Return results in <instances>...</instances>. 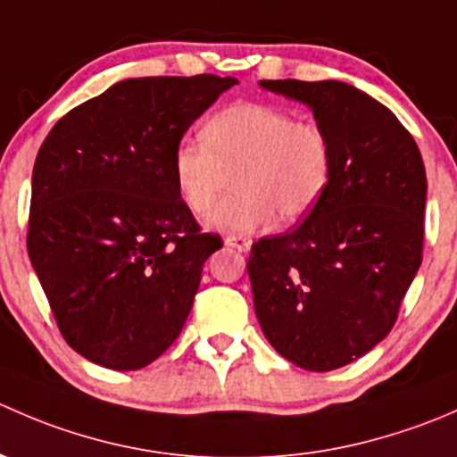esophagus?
<instances>
[{
  "label": "esophagus",
  "instance_id": "obj_1",
  "mask_svg": "<svg viewBox=\"0 0 457 457\" xmlns=\"http://www.w3.org/2000/svg\"><path fill=\"white\" fill-rule=\"evenodd\" d=\"M225 243H228L229 247H234V250H238V252H250V247H252V238L237 237V234H229V237L225 238Z\"/></svg>",
  "mask_w": 457,
  "mask_h": 457
}]
</instances>
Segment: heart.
Wrapping results in <instances>:
<instances>
[{"label": "heart", "instance_id": "b5f03b06", "mask_svg": "<svg viewBox=\"0 0 457 457\" xmlns=\"http://www.w3.org/2000/svg\"><path fill=\"white\" fill-rule=\"evenodd\" d=\"M203 139H181L172 154L179 199L195 214L214 205L225 172L234 174L229 199L205 223L225 234L267 228L276 214L294 223L325 195L334 165V145L316 121H298L287 108L241 101L205 121Z\"/></svg>", "mask_w": 457, "mask_h": 457}]
</instances>
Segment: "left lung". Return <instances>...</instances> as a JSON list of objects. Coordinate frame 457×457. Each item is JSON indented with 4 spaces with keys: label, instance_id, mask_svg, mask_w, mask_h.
Wrapping results in <instances>:
<instances>
[{
    "label": "left lung",
    "instance_id": "left-lung-1",
    "mask_svg": "<svg viewBox=\"0 0 457 457\" xmlns=\"http://www.w3.org/2000/svg\"><path fill=\"white\" fill-rule=\"evenodd\" d=\"M303 101L334 145L325 195L296 229L252 245L247 274L271 347L307 371L365 356L398 320L422 262L427 174L395 114L343 81H261Z\"/></svg>",
    "mask_w": 457,
    "mask_h": 457
}]
</instances>
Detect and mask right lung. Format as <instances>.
<instances>
[{"label":"right lung","instance_id":"right-lung-1","mask_svg":"<svg viewBox=\"0 0 457 457\" xmlns=\"http://www.w3.org/2000/svg\"><path fill=\"white\" fill-rule=\"evenodd\" d=\"M234 77H141L72 108L32 170L29 256L59 331L101 367L150 365L223 245L179 199L172 154Z\"/></svg>","mask_w":457,"mask_h":457}]
</instances>
